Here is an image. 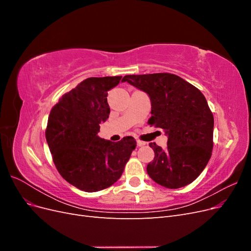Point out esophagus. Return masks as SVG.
Segmentation results:
<instances>
[{
	"label": "esophagus",
	"instance_id": "esophagus-1",
	"mask_svg": "<svg viewBox=\"0 0 251 251\" xmlns=\"http://www.w3.org/2000/svg\"><path fill=\"white\" fill-rule=\"evenodd\" d=\"M137 146H138V147H143V146H146V142L138 139V140H137Z\"/></svg>",
	"mask_w": 251,
	"mask_h": 251
}]
</instances>
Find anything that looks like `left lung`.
I'll return each mask as SVG.
<instances>
[{
  "label": "left lung",
  "instance_id": "1",
  "mask_svg": "<svg viewBox=\"0 0 251 251\" xmlns=\"http://www.w3.org/2000/svg\"><path fill=\"white\" fill-rule=\"evenodd\" d=\"M121 81L148 93L151 116L148 124L168 135V148L154 150L149 176L166 188L183 187L198 178L211 156L214 116L206 98L192 83L171 73L126 75Z\"/></svg>",
  "mask_w": 251,
  "mask_h": 251
}]
</instances>
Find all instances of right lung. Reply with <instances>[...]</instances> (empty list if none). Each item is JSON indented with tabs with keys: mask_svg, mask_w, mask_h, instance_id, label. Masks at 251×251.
Returning a JSON list of instances; mask_svg holds the SVG:
<instances>
[{
	"mask_svg": "<svg viewBox=\"0 0 251 251\" xmlns=\"http://www.w3.org/2000/svg\"><path fill=\"white\" fill-rule=\"evenodd\" d=\"M120 79L105 76L82 80L50 112L46 139L53 162L60 176L83 192H98L115 183L136 148L132 136L112 142L97 135L100 125L110 115L108 91Z\"/></svg>",
	"mask_w": 251,
	"mask_h": 251,
	"instance_id": "right-lung-1",
	"label": "right lung"
}]
</instances>
